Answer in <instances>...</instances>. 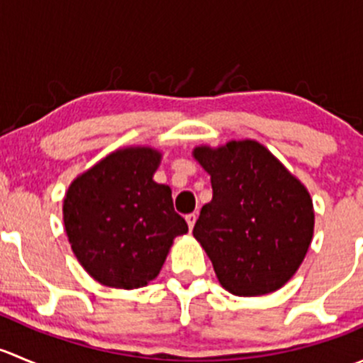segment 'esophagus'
<instances>
[{"label":"esophagus","mask_w":363,"mask_h":363,"mask_svg":"<svg viewBox=\"0 0 363 363\" xmlns=\"http://www.w3.org/2000/svg\"><path fill=\"white\" fill-rule=\"evenodd\" d=\"M196 219H199V216H196V214H188V216H186V223H188L189 230H193V226H195Z\"/></svg>","instance_id":"obj_1"}]
</instances>
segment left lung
Listing matches in <instances>:
<instances>
[{
	"label": "left lung",
	"mask_w": 363,
	"mask_h": 363,
	"mask_svg": "<svg viewBox=\"0 0 363 363\" xmlns=\"http://www.w3.org/2000/svg\"><path fill=\"white\" fill-rule=\"evenodd\" d=\"M193 158L212 184V200L200 211L193 235L219 284L237 296L283 288L313 240L314 208L306 186L251 138L199 145Z\"/></svg>",
	"instance_id": "8db88e82"
}]
</instances>
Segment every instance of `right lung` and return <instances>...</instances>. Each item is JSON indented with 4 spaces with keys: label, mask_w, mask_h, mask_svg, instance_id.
Returning a JSON list of instances; mask_svg holds the SVG:
<instances>
[{
    "label": "right lung",
    "mask_w": 363,
    "mask_h": 363,
    "mask_svg": "<svg viewBox=\"0 0 363 363\" xmlns=\"http://www.w3.org/2000/svg\"><path fill=\"white\" fill-rule=\"evenodd\" d=\"M161 152L117 149L73 179L63 200L68 242L98 283L121 290L156 279L174 239L188 232L172 189L155 181Z\"/></svg>",
    "instance_id": "1"
}]
</instances>
